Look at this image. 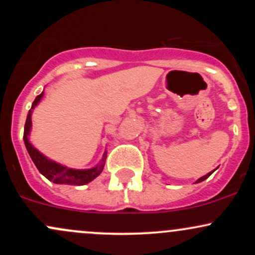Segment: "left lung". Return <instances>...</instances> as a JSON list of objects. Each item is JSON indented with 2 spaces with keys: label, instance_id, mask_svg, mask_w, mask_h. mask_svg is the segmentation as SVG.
<instances>
[{
  "label": "left lung",
  "instance_id": "8db88e82",
  "mask_svg": "<svg viewBox=\"0 0 255 255\" xmlns=\"http://www.w3.org/2000/svg\"><path fill=\"white\" fill-rule=\"evenodd\" d=\"M213 171H215V170H213ZM213 171H211V172H209V174H207V175H205V176H203V177H200V178H199V180L197 181V182H201V181L206 180V178H207V177H209V176H210V175H211Z\"/></svg>",
  "mask_w": 255,
  "mask_h": 255
}]
</instances>
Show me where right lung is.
<instances>
[{
  "label": "right lung",
  "mask_w": 255,
  "mask_h": 255,
  "mask_svg": "<svg viewBox=\"0 0 255 255\" xmlns=\"http://www.w3.org/2000/svg\"><path fill=\"white\" fill-rule=\"evenodd\" d=\"M43 97V92L39 96H37L34 102L32 103V107L30 111H28L27 119H26V124L24 128V141L25 146L27 148L28 154H30L31 159L33 160L34 165L37 166V169L42 175H44L49 181H52L54 183L58 184H71V186H83L91 182L93 178H96L103 171L104 164H105V158L107 154L104 153L103 159L99 163L97 166L92 169H87V170H75V169H69L66 166H62L57 163L51 162L48 158H45L42 153H39L36 148L33 147L28 141V133L31 129V114L32 109L38 104V102L40 101Z\"/></svg>",
  "instance_id": "add662e5"
}]
</instances>
